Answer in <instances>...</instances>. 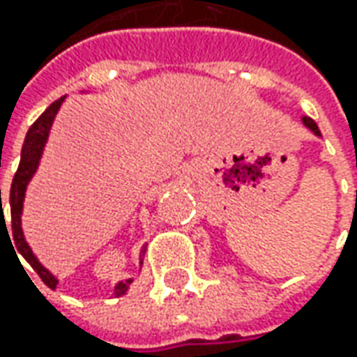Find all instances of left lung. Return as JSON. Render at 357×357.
Segmentation results:
<instances>
[{"label": "left lung", "instance_id": "obj_1", "mask_svg": "<svg viewBox=\"0 0 357 357\" xmlns=\"http://www.w3.org/2000/svg\"><path fill=\"white\" fill-rule=\"evenodd\" d=\"M302 123H304V127H308V129L312 130V132H314L316 137H322V132H320V129H318V125H316V123H314L312 119L302 117Z\"/></svg>", "mask_w": 357, "mask_h": 357}]
</instances>
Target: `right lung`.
<instances>
[{
    "instance_id": "right-lung-1",
    "label": "right lung",
    "mask_w": 357,
    "mask_h": 357,
    "mask_svg": "<svg viewBox=\"0 0 357 357\" xmlns=\"http://www.w3.org/2000/svg\"><path fill=\"white\" fill-rule=\"evenodd\" d=\"M65 101V97L57 99L55 103H51L45 109V113L41 117L35 121L33 125L29 127L27 135H25V141H23V146H21V160L20 167H17V172L13 176V183H11V190H9V206H11V236H13V246L17 248V252L31 264L35 272L39 274V278L47 284L49 288L53 290L57 286V278L49 272L47 268L43 266L37 256L33 254V250L29 248V244L25 242V236H23V228H21V213H23V200H25V190H27V185L29 181L33 178L35 171L39 167V160H41V155H43V149H45V143H47L49 130H51V125L55 121V115L59 111V107ZM0 206H1V190H0ZM3 211V208H1ZM1 222H6V218H1ZM7 227V225H6ZM7 230V228H6ZM9 236V232H7ZM143 264V262H141ZM132 284V278L129 280H121L115 286V296L127 294L129 286Z\"/></svg>"
}]
</instances>
